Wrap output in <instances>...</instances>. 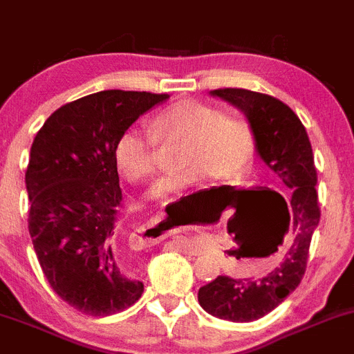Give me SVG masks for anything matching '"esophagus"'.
I'll use <instances>...</instances> for the list:
<instances>
[{
    "label": "esophagus",
    "mask_w": 354,
    "mask_h": 354,
    "mask_svg": "<svg viewBox=\"0 0 354 354\" xmlns=\"http://www.w3.org/2000/svg\"><path fill=\"white\" fill-rule=\"evenodd\" d=\"M141 233V240H145L147 243H155L158 240L165 239V236L170 235V232L167 230V227L163 223L158 225H147L140 230Z\"/></svg>",
    "instance_id": "1"
}]
</instances>
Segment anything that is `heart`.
Wrapping results in <instances>:
<instances>
[{
    "instance_id": "b5f03b06",
    "label": "heart",
    "mask_w": 354,
    "mask_h": 354,
    "mask_svg": "<svg viewBox=\"0 0 354 354\" xmlns=\"http://www.w3.org/2000/svg\"><path fill=\"white\" fill-rule=\"evenodd\" d=\"M150 133L127 127L114 145V162L129 182H145L156 170L160 145L182 143L174 176L151 185V199H163L199 185L207 176L221 180L242 177L254 158V133L250 124L236 114L198 100H180L156 114Z\"/></svg>"
}]
</instances>
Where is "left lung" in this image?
<instances>
[{"mask_svg":"<svg viewBox=\"0 0 354 354\" xmlns=\"http://www.w3.org/2000/svg\"><path fill=\"white\" fill-rule=\"evenodd\" d=\"M245 115L254 133L259 158L274 172L279 185L290 194L286 233H291L283 261L259 279L218 276L199 288V305L211 315L232 322H250L274 310L305 274L308 247L320 220L317 204V170L312 145L298 115L278 98L243 88L211 90ZM274 196L281 198L278 192Z\"/></svg>","mask_w":354,"mask_h":354,"instance_id":"1","label":"left lung"}]
</instances>
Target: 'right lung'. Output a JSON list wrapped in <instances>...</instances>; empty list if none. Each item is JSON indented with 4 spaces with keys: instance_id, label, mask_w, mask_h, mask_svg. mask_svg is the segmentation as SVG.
Wrapping results in <instances>:
<instances>
[{
    "instance_id": "add662e5",
    "label": "right lung",
    "mask_w": 354,
    "mask_h": 354,
    "mask_svg": "<svg viewBox=\"0 0 354 354\" xmlns=\"http://www.w3.org/2000/svg\"><path fill=\"white\" fill-rule=\"evenodd\" d=\"M170 95L104 90L57 109L30 148L28 232L50 288L76 310L112 315L145 285L119 254L122 191L114 145Z\"/></svg>"
}]
</instances>
